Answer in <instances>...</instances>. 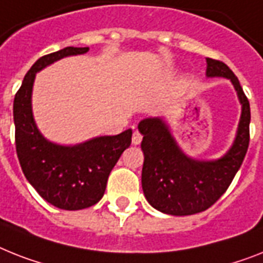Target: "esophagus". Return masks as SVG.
Returning <instances> with one entry per match:
<instances>
[{"label":"esophagus","instance_id":"34e87169","mask_svg":"<svg viewBox=\"0 0 263 263\" xmlns=\"http://www.w3.org/2000/svg\"><path fill=\"white\" fill-rule=\"evenodd\" d=\"M141 141H142V134H141L138 130H136L133 133V137H132V142H133L134 145H140Z\"/></svg>","mask_w":263,"mask_h":263}]
</instances>
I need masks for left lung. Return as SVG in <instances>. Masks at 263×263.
I'll return each instance as SVG.
<instances>
[{
	"instance_id": "1",
	"label": "left lung",
	"mask_w": 263,
	"mask_h": 263,
	"mask_svg": "<svg viewBox=\"0 0 263 263\" xmlns=\"http://www.w3.org/2000/svg\"><path fill=\"white\" fill-rule=\"evenodd\" d=\"M207 77L231 80L242 105V114L233 146L222 158L199 161L188 157L176 144L161 118H146L138 125L144 136L142 190L158 211L175 216L205 211L224 194L240 168L250 141V103L235 73L220 60L207 58Z\"/></svg>"
}]
</instances>
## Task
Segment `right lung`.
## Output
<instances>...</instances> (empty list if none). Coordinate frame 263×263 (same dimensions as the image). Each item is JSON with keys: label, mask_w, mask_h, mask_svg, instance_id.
<instances>
[{"label": "right lung", "mask_w": 263, "mask_h": 263, "mask_svg": "<svg viewBox=\"0 0 263 263\" xmlns=\"http://www.w3.org/2000/svg\"><path fill=\"white\" fill-rule=\"evenodd\" d=\"M88 47H67L41 56L27 72L13 103L16 152L27 180L44 200L75 211L97 204L105 194L108 175L132 144V129L117 136L97 137L83 144L63 146L41 136L32 114L36 72L59 59L82 55Z\"/></svg>", "instance_id": "obj_1"}]
</instances>
